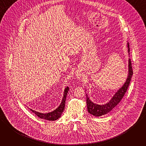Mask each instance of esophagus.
Here are the masks:
<instances>
[{
    "label": "esophagus",
    "mask_w": 146,
    "mask_h": 146,
    "mask_svg": "<svg viewBox=\"0 0 146 146\" xmlns=\"http://www.w3.org/2000/svg\"><path fill=\"white\" fill-rule=\"evenodd\" d=\"M77 77H80V75H78V76H77Z\"/></svg>",
    "instance_id": "34e87169"
}]
</instances>
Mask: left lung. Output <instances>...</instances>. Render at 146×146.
I'll list each match as a JSON object with an SVG mask.
<instances>
[{"instance_id": "obj_1", "label": "left lung", "mask_w": 146, "mask_h": 146, "mask_svg": "<svg viewBox=\"0 0 146 146\" xmlns=\"http://www.w3.org/2000/svg\"><path fill=\"white\" fill-rule=\"evenodd\" d=\"M128 52L129 55V45L127 43ZM128 75L126 79L125 82L122 85V86L115 93L112 98L109 102L105 104V105H99L98 104L94 103L92 102L88 96L86 94L87 96V109L89 113L92 114L95 117H100L103 115H105L111 111L117 105L118 103L122 99L125 94L127 92V90L129 87V83L131 80V77L133 75V71L132 69V65L131 59H128Z\"/></svg>"}]
</instances>
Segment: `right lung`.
<instances>
[{
	"instance_id": "right-lung-1",
	"label": "right lung",
	"mask_w": 146,
	"mask_h": 146,
	"mask_svg": "<svg viewBox=\"0 0 146 146\" xmlns=\"http://www.w3.org/2000/svg\"><path fill=\"white\" fill-rule=\"evenodd\" d=\"M69 90V87H67L65 88L64 90V96H63V98H62L60 104L56 109H55L52 111L47 113H39L38 111H36L35 110H33L32 109H31V110L40 118H43L48 121L56 120L57 119L60 117L62 113H63L64 110L65 106V100L66 99V96H67Z\"/></svg>"
}]
</instances>
